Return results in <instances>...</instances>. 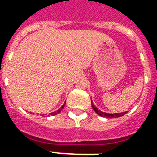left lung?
Instances as JSON below:
<instances>
[{
	"label": "left lung",
	"mask_w": 157,
	"mask_h": 157,
	"mask_svg": "<svg viewBox=\"0 0 157 157\" xmlns=\"http://www.w3.org/2000/svg\"><path fill=\"white\" fill-rule=\"evenodd\" d=\"M91 100H92V99H91ZM92 109H93V110L96 112V113H98V114L99 116H101V117H104V118H118V117L124 116V114L127 113V111L124 113H109L102 112V111H101L100 109H98V108H97V107L92 103Z\"/></svg>",
	"instance_id": "1"
}]
</instances>
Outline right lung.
Here are the masks:
<instances>
[{
	"label": "right lung",
	"mask_w": 157,
	"mask_h": 157,
	"mask_svg": "<svg viewBox=\"0 0 157 157\" xmlns=\"http://www.w3.org/2000/svg\"><path fill=\"white\" fill-rule=\"evenodd\" d=\"M65 102H65V103H64V104H63V105H62V107H61V108H60V109H59L58 110H57V111H55V112L50 113H49V115L54 116V115H55V114H57V113H59L61 112V110H62V109H64V107H65Z\"/></svg>",
	"instance_id": "1"
}]
</instances>
